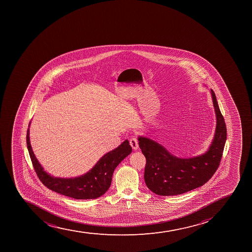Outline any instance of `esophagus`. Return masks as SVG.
Wrapping results in <instances>:
<instances>
[{
	"label": "esophagus",
	"instance_id": "34e87169",
	"mask_svg": "<svg viewBox=\"0 0 252 252\" xmlns=\"http://www.w3.org/2000/svg\"><path fill=\"white\" fill-rule=\"evenodd\" d=\"M130 145L133 150H137L139 148V141H138L137 138L133 136L130 140Z\"/></svg>",
	"mask_w": 252,
	"mask_h": 252
}]
</instances>
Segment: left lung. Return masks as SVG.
I'll list each match as a JSON object with an SVG mask.
<instances>
[{
  "label": "left lung",
  "instance_id": "obj_1",
  "mask_svg": "<svg viewBox=\"0 0 252 252\" xmlns=\"http://www.w3.org/2000/svg\"><path fill=\"white\" fill-rule=\"evenodd\" d=\"M211 94L217 126L212 145L204 155L180 158L154 140L145 137L138 139L146 158L145 184L155 194L171 196L189 191L205 184L219 168L227 140V128L212 90Z\"/></svg>",
  "mask_w": 252,
  "mask_h": 252
}]
</instances>
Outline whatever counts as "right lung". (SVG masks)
I'll use <instances>...</instances> for the list:
<instances>
[{
	"label": "right lung",
	"instance_id": "1",
	"mask_svg": "<svg viewBox=\"0 0 252 252\" xmlns=\"http://www.w3.org/2000/svg\"><path fill=\"white\" fill-rule=\"evenodd\" d=\"M29 132L28 129L27 148L37 177L48 189L76 199H96L104 194L111 186L115 168L132 151L129 141L125 140L119 147L102 156L86 174L75 178H58L48 175L40 165L30 145Z\"/></svg>",
	"mask_w": 252,
	"mask_h": 252
}]
</instances>
